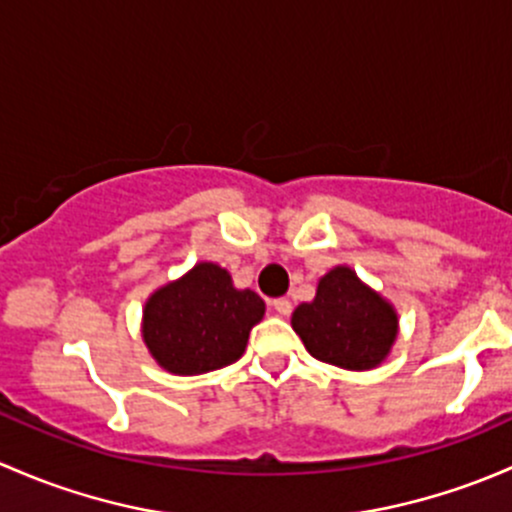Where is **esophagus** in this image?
Wrapping results in <instances>:
<instances>
[{
  "label": "esophagus",
  "mask_w": 512,
  "mask_h": 512,
  "mask_svg": "<svg viewBox=\"0 0 512 512\" xmlns=\"http://www.w3.org/2000/svg\"><path fill=\"white\" fill-rule=\"evenodd\" d=\"M273 310H276L278 315H288L293 310V305H291V300H288V298H276V300H273Z\"/></svg>",
  "instance_id": "1"
}]
</instances>
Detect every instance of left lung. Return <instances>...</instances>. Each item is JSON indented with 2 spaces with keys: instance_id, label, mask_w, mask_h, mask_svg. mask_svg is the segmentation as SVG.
I'll return each mask as SVG.
<instances>
[{
  "instance_id": "left-lung-1",
  "label": "left lung",
  "mask_w": 512,
  "mask_h": 512,
  "mask_svg": "<svg viewBox=\"0 0 512 512\" xmlns=\"http://www.w3.org/2000/svg\"><path fill=\"white\" fill-rule=\"evenodd\" d=\"M293 330L315 360L345 370H372L397 337V315L355 271L337 266L320 278L313 303L295 308Z\"/></svg>"
}]
</instances>
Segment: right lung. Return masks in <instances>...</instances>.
Instances as JSON below:
<instances>
[{
  "mask_svg": "<svg viewBox=\"0 0 512 512\" xmlns=\"http://www.w3.org/2000/svg\"><path fill=\"white\" fill-rule=\"evenodd\" d=\"M263 310L254 291H236L224 268L199 263L147 300L142 337L165 370L204 374L244 355Z\"/></svg>",
  "mask_w": 512,
  "mask_h": 512,
  "instance_id": "right-lung-1",
  "label": "right lung"
}]
</instances>
